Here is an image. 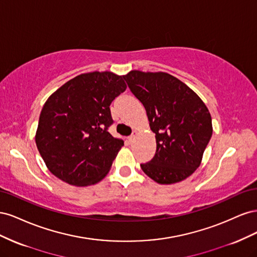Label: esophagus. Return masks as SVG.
<instances>
[{"mask_svg":"<svg viewBox=\"0 0 257 257\" xmlns=\"http://www.w3.org/2000/svg\"><path fill=\"white\" fill-rule=\"evenodd\" d=\"M136 135H137V132H133V134H132V135L128 137V143H130V144L134 143L135 138H136Z\"/></svg>","mask_w":257,"mask_h":257,"instance_id":"obj_1","label":"esophagus"}]
</instances>
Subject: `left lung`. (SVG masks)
<instances>
[{"instance_id": "8db88e82", "label": "left lung", "mask_w": 257, "mask_h": 257, "mask_svg": "<svg viewBox=\"0 0 257 257\" xmlns=\"http://www.w3.org/2000/svg\"><path fill=\"white\" fill-rule=\"evenodd\" d=\"M147 111L157 139L153 159L141 164L160 184L180 182L199 167L212 136L211 115L188 85L167 73L132 71L123 76Z\"/></svg>"}]
</instances>
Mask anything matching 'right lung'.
<instances>
[{
  "label": "right lung",
  "mask_w": 257,
  "mask_h": 257,
  "mask_svg": "<svg viewBox=\"0 0 257 257\" xmlns=\"http://www.w3.org/2000/svg\"><path fill=\"white\" fill-rule=\"evenodd\" d=\"M126 89L123 76L93 72L75 77L45 103L35 142L50 173L68 184H95L108 174L122 139L108 132L110 104Z\"/></svg>",
  "instance_id": "add662e5"
}]
</instances>
